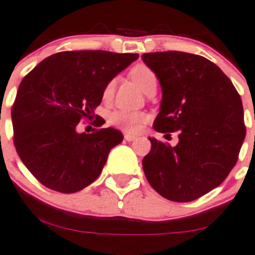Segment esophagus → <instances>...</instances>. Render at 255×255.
Listing matches in <instances>:
<instances>
[{
	"mask_svg": "<svg viewBox=\"0 0 255 255\" xmlns=\"http://www.w3.org/2000/svg\"><path fill=\"white\" fill-rule=\"evenodd\" d=\"M124 138L127 139L128 142H131V141H133V139H136L137 136H135V135H128V133H127V135L124 136Z\"/></svg>",
	"mask_w": 255,
	"mask_h": 255,
	"instance_id": "esophagus-1",
	"label": "esophagus"
}]
</instances>
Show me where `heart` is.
Masks as SVG:
<instances>
[{
  "label": "heart",
  "mask_w": 255,
  "mask_h": 255,
  "mask_svg": "<svg viewBox=\"0 0 255 255\" xmlns=\"http://www.w3.org/2000/svg\"><path fill=\"white\" fill-rule=\"evenodd\" d=\"M130 77L144 94H148V91L153 89V88H156V84H158V78H156L155 72L151 70L149 66L144 64L133 66L130 71ZM114 88H116V79H112V81L106 84L105 89L102 91V99L105 101L112 99ZM144 120L145 114L143 112L119 110L111 114L110 124L125 131V132L133 133L139 130Z\"/></svg>",
  "instance_id": "heart-1"
}]
</instances>
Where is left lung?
I'll list each match as a JSON object with an SVG mask.
<instances>
[{"label": "left lung", "mask_w": 255, "mask_h": 255, "mask_svg": "<svg viewBox=\"0 0 255 255\" xmlns=\"http://www.w3.org/2000/svg\"><path fill=\"white\" fill-rule=\"evenodd\" d=\"M162 90L154 130L178 132L176 147L149 137L142 160L153 189L165 199L189 202L224 182L246 137L241 97L212 61L183 51L142 55Z\"/></svg>", "instance_id": "obj_1"}]
</instances>
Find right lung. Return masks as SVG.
<instances>
[{"mask_svg": "<svg viewBox=\"0 0 255 255\" xmlns=\"http://www.w3.org/2000/svg\"><path fill=\"white\" fill-rule=\"evenodd\" d=\"M137 59L106 50L61 51L24 77L12 108L14 145L43 185L71 194L100 176L123 133L112 128L78 133L76 128L94 116L106 84Z\"/></svg>", "mask_w": 255, "mask_h": 255, "instance_id": "right-lung-1", "label": "right lung"}]
</instances>
